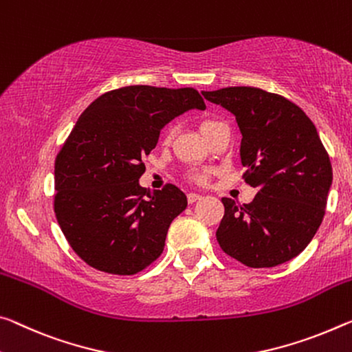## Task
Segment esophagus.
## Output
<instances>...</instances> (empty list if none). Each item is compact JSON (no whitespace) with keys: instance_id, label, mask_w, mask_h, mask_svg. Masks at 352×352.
I'll use <instances>...</instances> for the list:
<instances>
[{"instance_id":"34e87169","label":"esophagus","mask_w":352,"mask_h":352,"mask_svg":"<svg viewBox=\"0 0 352 352\" xmlns=\"http://www.w3.org/2000/svg\"><path fill=\"white\" fill-rule=\"evenodd\" d=\"M200 197H202V196H200V194L189 192V194H188V202H189V204H194V202H196V200H199Z\"/></svg>"}]
</instances>
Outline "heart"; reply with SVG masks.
<instances>
[{
  "label": "heart",
  "mask_w": 352,
  "mask_h": 352,
  "mask_svg": "<svg viewBox=\"0 0 352 352\" xmlns=\"http://www.w3.org/2000/svg\"><path fill=\"white\" fill-rule=\"evenodd\" d=\"M217 124H221V122L213 120V119H205V120L200 122V131H202V135H204V136H206L211 130H213V128H214ZM172 135H174V128L170 126L169 130L166 131L164 141H166V142H169V141H170V138H172ZM189 178H191L192 182L204 183V182H206V178H208V172H205V170H196V172H191V174H189Z\"/></svg>",
  "instance_id": "1"
}]
</instances>
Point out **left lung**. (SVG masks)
Wrapping results in <instances>:
<instances>
[{
	"instance_id": "obj_1",
	"label": "left lung",
	"mask_w": 352,
	"mask_h": 352,
	"mask_svg": "<svg viewBox=\"0 0 352 352\" xmlns=\"http://www.w3.org/2000/svg\"><path fill=\"white\" fill-rule=\"evenodd\" d=\"M235 116L241 131L250 204L224 197L216 232L221 249L249 267H272L307 248L324 217L332 166L318 131L298 104L250 86L202 92Z\"/></svg>"
}]
</instances>
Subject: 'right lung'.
<instances>
[{
  "label": "right lung",
  "instance_id": "right-lung-1",
  "mask_svg": "<svg viewBox=\"0 0 352 352\" xmlns=\"http://www.w3.org/2000/svg\"><path fill=\"white\" fill-rule=\"evenodd\" d=\"M205 109L192 87L126 86L100 96L76 120L54 163V213L67 241L98 271L131 276L163 254L170 222L186 208L175 185H139L160 131Z\"/></svg>",
  "mask_w": 352,
  "mask_h": 352
}]
</instances>
